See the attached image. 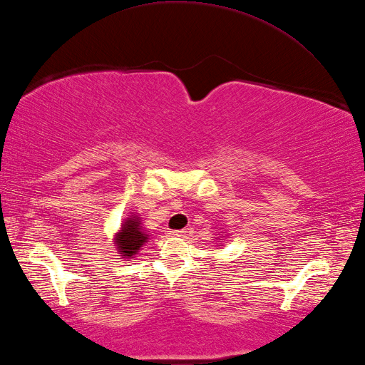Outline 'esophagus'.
<instances>
[{"label": "esophagus", "mask_w": 365, "mask_h": 365, "mask_svg": "<svg viewBox=\"0 0 365 365\" xmlns=\"http://www.w3.org/2000/svg\"><path fill=\"white\" fill-rule=\"evenodd\" d=\"M185 232H187V230H185V229H180V230H168V235H170V237H184V235H185Z\"/></svg>", "instance_id": "esophagus-1"}]
</instances>
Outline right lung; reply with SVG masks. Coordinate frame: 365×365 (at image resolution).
<instances>
[{
  "label": "right lung",
  "instance_id": "1",
  "mask_svg": "<svg viewBox=\"0 0 365 365\" xmlns=\"http://www.w3.org/2000/svg\"><path fill=\"white\" fill-rule=\"evenodd\" d=\"M150 238H152V235H150V230L142 225L140 215L131 212L120 223L118 232L114 234L113 243L115 246V251L120 254V259L130 260L135 259Z\"/></svg>",
  "mask_w": 365,
  "mask_h": 365
}]
</instances>
